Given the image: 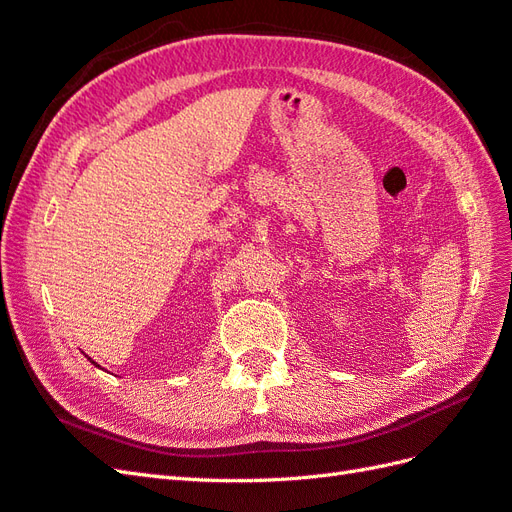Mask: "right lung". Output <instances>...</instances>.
<instances>
[{
	"mask_svg": "<svg viewBox=\"0 0 512 512\" xmlns=\"http://www.w3.org/2000/svg\"><path fill=\"white\" fill-rule=\"evenodd\" d=\"M91 363H94V365H96V367H100V365H98V363H96V361H91Z\"/></svg>",
	"mask_w": 512,
	"mask_h": 512,
	"instance_id": "add662e5",
	"label": "right lung"
}]
</instances>
